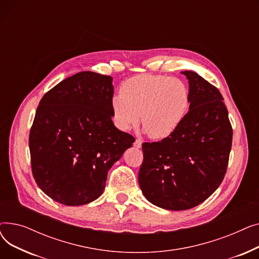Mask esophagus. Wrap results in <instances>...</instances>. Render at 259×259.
<instances>
[{
	"label": "esophagus",
	"mask_w": 259,
	"mask_h": 259,
	"mask_svg": "<svg viewBox=\"0 0 259 259\" xmlns=\"http://www.w3.org/2000/svg\"><path fill=\"white\" fill-rule=\"evenodd\" d=\"M142 144H143V142H142L140 139H137V140H135V142L133 143V145H134L135 148H141V147H142Z\"/></svg>",
	"instance_id": "obj_1"
}]
</instances>
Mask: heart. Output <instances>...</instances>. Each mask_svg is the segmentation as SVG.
Masks as SVG:
<instances>
[{"label": "heart", "instance_id": "heart-1", "mask_svg": "<svg viewBox=\"0 0 259 259\" xmlns=\"http://www.w3.org/2000/svg\"><path fill=\"white\" fill-rule=\"evenodd\" d=\"M190 93L185 81L165 75L140 74L127 79L111 100L114 125L127 131L140 121L149 137H169L186 116Z\"/></svg>", "mask_w": 259, "mask_h": 259}]
</instances>
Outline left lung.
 Instances as JSON below:
<instances>
[{"label":"left lung","mask_w":259,"mask_h":259,"mask_svg":"<svg viewBox=\"0 0 259 259\" xmlns=\"http://www.w3.org/2000/svg\"><path fill=\"white\" fill-rule=\"evenodd\" d=\"M189 81V111L160 142L144 143L139 183L153 205L173 211L205 201L222 184L232 146V127L222 93L196 72Z\"/></svg>","instance_id":"8db88e82"}]
</instances>
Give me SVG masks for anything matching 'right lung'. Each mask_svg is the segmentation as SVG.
Here are the masks:
<instances>
[{
  "mask_svg": "<svg viewBox=\"0 0 259 259\" xmlns=\"http://www.w3.org/2000/svg\"><path fill=\"white\" fill-rule=\"evenodd\" d=\"M112 77L78 72L40 100L29 134L35 183L53 200L81 206L99 198L108 171L135 139L112 121Z\"/></svg>",
  "mask_w": 259,
  "mask_h": 259,
  "instance_id": "add662e5",
  "label": "right lung"
}]
</instances>
